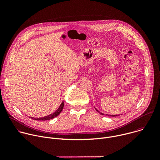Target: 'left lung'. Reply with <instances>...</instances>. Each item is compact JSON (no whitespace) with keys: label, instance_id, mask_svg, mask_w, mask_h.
<instances>
[{"label":"left lung","instance_id":"left-lung-1","mask_svg":"<svg viewBox=\"0 0 160 160\" xmlns=\"http://www.w3.org/2000/svg\"><path fill=\"white\" fill-rule=\"evenodd\" d=\"M96 111H98L99 112H100V113L101 114V115H104V114H103V113H102V112H99L98 109H96ZM118 115H108V116H109V117H117V116H118Z\"/></svg>","mask_w":160,"mask_h":160}]
</instances>
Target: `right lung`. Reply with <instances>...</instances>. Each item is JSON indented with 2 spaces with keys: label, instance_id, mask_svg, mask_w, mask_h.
<instances>
[{
  "label": "right lung",
  "instance_id": "add662e5",
  "mask_svg": "<svg viewBox=\"0 0 160 160\" xmlns=\"http://www.w3.org/2000/svg\"><path fill=\"white\" fill-rule=\"evenodd\" d=\"M64 102L62 101V102L61 104V105H60V106H59V108L54 112H53V113H52V114H51V115H49L48 116H46V117H42V118H33V117H30V118H32V119H33V120H42V121H44V120H51V119H52V118H55V117H56L57 116H58L59 114H60V112L62 111V108H63V107H64Z\"/></svg>",
  "mask_w": 160,
  "mask_h": 160
}]
</instances>
